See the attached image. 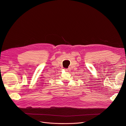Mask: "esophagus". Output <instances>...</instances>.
Returning a JSON list of instances; mask_svg holds the SVG:
<instances>
[{"instance_id":"34e87169","label":"esophagus","mask_w":126,"mask_h":126,"mask_svg":"<svg viewBox=\"0 0 126 126\" xmlns=\"http://www.w3.org/2000/svg\"><path fill=\"white\" fill-rule=\"evenodd\" d=\"M65 70H66V71H68V69H65Z\"/></svg>"}]
</instances>
